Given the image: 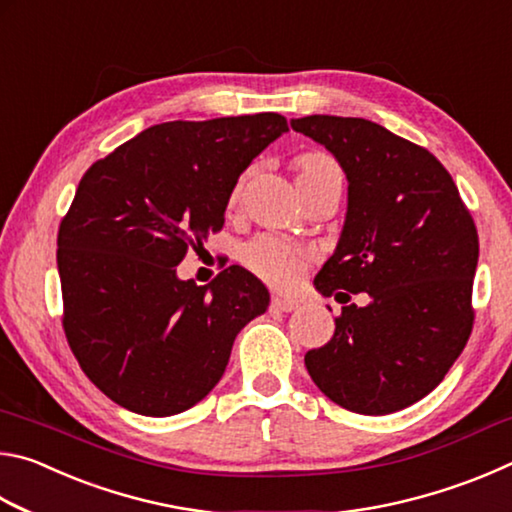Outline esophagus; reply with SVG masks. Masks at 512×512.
<instances>
[{
  "label": "esophagus",
  "mask_w": 512,
  "mask_h": 512,
  "mask_svg": "<svg viewBox=\"0 0 512 512\" xmlns=\"http://www.w3.org/2000/svg\"><path fill=\"white\" fill-rule=\"evenodd\" d=\"M271 307L277 309V311H293V309H298V300L284 298V296H273Z\"/></svg>",
  "instance_id": "34e87169"
}]
</instances>
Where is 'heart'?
<instances>
[{
	"label": "heart",
	"mask_w": 512,
	"mask_h": 512,
	"mask_svg": "<svg viewBox=\"0 0 512 512\" xmlns=\"http://www.w3.org/2000/svg\"><path fill=\"white\" fill-rule=\"evenodd\" d=\"M300 176H311V173H318L329 167H336L332 158L320 153H311L300 158ZM239 194V187L235 189V196ZM311 259V250L300 248L296 244H289L280 237H257L250 241L244 248V262L253 268L257 275H262L266 282L275 284V287H293L302 273H305V266Z\"/></svg>",
	"instance_id": "obj_1"
}]
</instances>
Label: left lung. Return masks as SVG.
<instances>
[{
	"label": "left lung",
	"instance_id": "1",
	"mask_svg": "<svg viewBox=\"0 0 512 512\" xmlns=\"http://www.w3.org/2000/svg\"><path fill=\"white\" fill-rule=\"evenodd\" d=\"M339 160L348 214L316 275L323 296L348 302L334 336L305 354L314 384L361 415H386L429 395L470 339L479 235L449 171L427 149L359 117L291 119ZM349 293L345 294L344 291Z\"/></svg>",
	"mask_w": 512,
	"mask_h": 512
}]
</instances>
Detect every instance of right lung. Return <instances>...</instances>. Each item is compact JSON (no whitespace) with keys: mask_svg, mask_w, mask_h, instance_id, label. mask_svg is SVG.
Masks as SVG:
<instances>
[{"mask_svg":"<svg viewBox=\"0 0 512 512\" xmlns=\"http://www.w3.org/2000/svg\"><path fill=\"white\" fill-rule=\"evenodd\" d=\"M277 112L167 121L85 171L58 230L63 327L85 375L124 409L183 413L219 384L268 289L241 266L178 280L189 248L223 228L246 167L287 133Z\"/></svg>","mask_w":512,"mask_h":512,"instance_id":"add662e5","label":"right lung"}]
</instances>
